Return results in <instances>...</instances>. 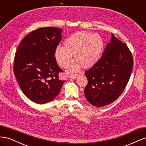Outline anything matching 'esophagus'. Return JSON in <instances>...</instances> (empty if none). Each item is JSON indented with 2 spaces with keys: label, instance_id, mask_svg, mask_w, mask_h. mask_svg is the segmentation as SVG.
<instances>
[{
  "label": "esophagus",
  "instance_id": "1",
  "mask_svg": "<svg viewBox=\"0 0 146 146\" xmlns=\"http://www.w3.org/2000/svg\"><path fill=\"white\" fill-rule=\"evenodd\" d=\"M78 76V74H74V75H71V76H70L69 77L72 79H76L77 78Z\"/></svg>",
  "mask_w": 146,
  "mask_h": 146
}]
</instances>
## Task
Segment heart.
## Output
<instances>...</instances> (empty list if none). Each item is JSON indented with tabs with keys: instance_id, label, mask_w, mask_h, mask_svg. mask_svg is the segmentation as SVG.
Segmentation results:
<instances>
[{
	"instance_id": "b5f03b06",
	"label": "heart",
	"mask_w": 146,
	"mask_h": 146,
	"mask_svg": "<svg viewBox=\"0 0 146 146\" xmlns=\"http://www.w3.org/2000/svg\"><path fill=\"white\" fill-rule=\"evenodd\" d=\"M104 42L99 35L80 32L75 33L66 38L63 47H58L55 50V57L59 65L67 68L74 56L76 63L69 70L73 72L80 66L86 69L93 66L99 61L103 52Z\"/></svg>"
}]
</instances>
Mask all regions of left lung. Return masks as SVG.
I'll use <instances>...</instances> for the list:
<instances>
[{"mask_svg": "<svg viewBox=\"0 0 146 146\" xmlns=\"http://www.w3.org/2000/svg\"><path fill=\"white\" fill-rule=\"evenodd\" d=\"M133 66L129 48L111 33L101 58L85 73L88 80L84 91L87 100L98 107L113 103L124 90Z\"/></svg>", "mask_w": 146, "mask_h": 146, "instance_id": "1", "label": "left lung"}]
</instances>
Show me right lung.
I'll list each match as a JSON object with an SVG mask.
<instances>
[{
    "instance_id": "add662e5",
    "label": "right lung",
    "mask_w": 146,
    "mask_h": 146,
    "mask_svg": "<svg viewBox=\"0 0 146 146\" xmlns=\"http://www.w3.org/2000/svg\"><path fill=\"white\" fill-rule=\"evenodd\" d=\"M62 32L52 27L38 29L28 34L17 49L15 76L23 93L36 104L54 99L65 82L58 78L63 70L55 57Z\"/></svg>"
}]
</instances>
